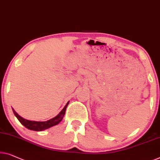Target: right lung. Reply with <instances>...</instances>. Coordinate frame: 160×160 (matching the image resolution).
<instances>
[{
  "label": "right lung",
  "instance_id": "right-lung-1",
  "mask_svg": "<svg viewBox=\"0 0 160 160\" xmlns=\"http://www.w3.org/2000/svg\"><path fill=\"white\" fill-rule=\"evenodd\" d=\"M68 104H69V102L68 103H67L66 106L64 107V108L61 111L60 113H59L57 116L47 121H28V120H27V119H24L22 117H21V116H19L15 111H14V109H13V111L14 114H15V116H16V118L18 119V121H20V122L22 123L26 128H27L28 129L32 130V131H36V132H41V131L47 129V128L52 127V126L58 124V123L62 120L64 116H65V111H66L67 107L68 106Z\"/></svg>",
  "mask_w": 160,
  "mask_h": 160
}]
</instances>
